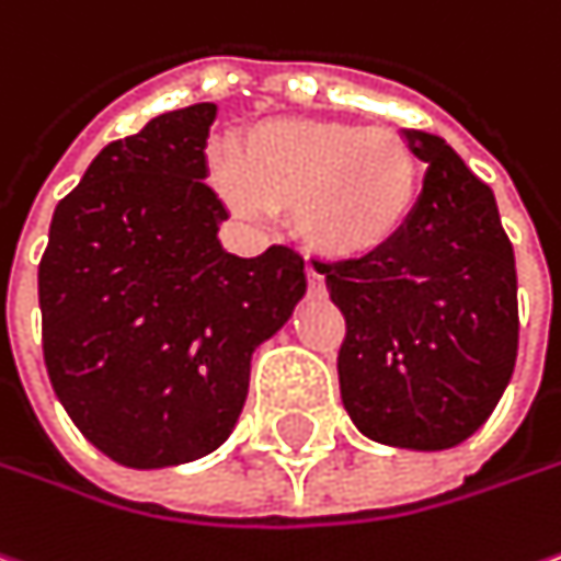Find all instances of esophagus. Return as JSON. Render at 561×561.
<instances>
[{"mask_svg":"<svg viewBox=\"0 0 561 561\" xmlns=\"http://www.w3.org/2000/svg\"><path fill=\"white\" fill-rule=\"evenodd\" d=\"M305 273H307V288H310L313 295H323V276L317 273V266H313L310 260H307Z\"/></svg>","mask_w":561,"mask_h":561,"instance_id":"34e87169","label":"esophagus"}]
</instances>
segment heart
Here are the masks:
<instances>
[{"label": "heart", "instance_id": "b5f03b06", "mask_svg": "<svg viewBox=\"0 0 561 561\" xmlns=\"http://www.w3.org/2000/svg\"><path fill=\"white\" fill-rule=\"evenodd\" d=\"M213 184L248 219L291 207V226L313 254L360 260L408 226L421 165L389 128L276 118L251 128L234 153H213Z\"/></svg>", "mask_w": 561, "mask_h": 561}]
</instances>
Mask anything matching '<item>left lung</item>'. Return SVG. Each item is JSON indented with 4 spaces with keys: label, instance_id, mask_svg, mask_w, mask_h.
<instances>
[{
    "label": "left lung",
    "instance_id": "left-lung-1",
    "mask_svg": "<svg viewBox=\"0 0 561 561\" xmlns=\"http://www.w3.org/2000/svg\"><path fill=\"white\" fill-rule=\"evenodd\" d=\"M402 137L426 162L408 226L320 273L348 323L339 389L354 426L382 446L443 451L486 424L512 379L518 276L490 184L443 137Z\"/></svg>",
    "mask_w": 561,
    "mask_h": 561
}]
</instances>
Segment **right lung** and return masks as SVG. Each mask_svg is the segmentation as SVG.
I'll use <instances>...</instances> for the list:
<instances>
[{
    "mask_svg": "<svg viewBox=\"0 0 561 561\" xmlns=\"http://www.w3.org/2000/svg\"><path fill=\"white\" fill-rule=\"evenodd\" d=\"M216 103L162 112L106 144L59 201L39 260L43 357L61 408L125 468L219 449L248 402L251 357L305 298L285 244L234 256L204 179Z\"/></svg>",
    "mask_w": 561,
    "mask_h": 561,
    "instance_id": "obj_1",
    "label": "right lung"
}]
</instances>
